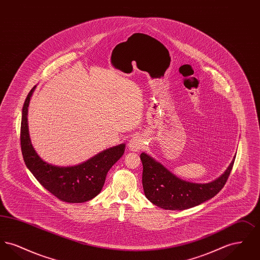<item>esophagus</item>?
Listing matches in <instances>:
<instances>
[{
    "label": "esophagus",
    "instance_id": "obj_1",
    "mask_svg": "<svg viewBox=\"0 0 260 260\" xmlns=\"http://www.w3.org/2000/svg\"><path fill=\"white\" fill-rule=\"evenodd\" d=\"M128 147L132 151H139L143 147V141L139 136H136L129 140Z\"/></svg>",
    "mask_w": 260,
    "mask_h": 260
}]
</instances>
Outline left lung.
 <instances>
[{"label":"left lung","instance_id":"obj_1","mask_svg":"<svg viewBox=\"0 0 260 260\" xmlns=\"http://www.w3.org/2000/svg\"><path fill=\"white\" fill-rule=\"evenodd\" d=\"M222 175L210 183H193L182 180L168 171L160 162L142 153V185L146 198L157 207L170 210H182L196 207L214 197L222 189L234 161Z\"/></svg>","mask_w":260,"mask_h":260}]
</instances>
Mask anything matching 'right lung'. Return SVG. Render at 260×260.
Returning a JSON list of instances; mask_svg holds the SVG:
<instances>
[{
	"mask_svg": "<svg viewBox=\"0 0 260 260\" xmlns=\"http://www.w3.org/2000/svg\"><path fill=\"white\" fill-rule=\"evenodd\" d=\"M33 87L25 99L20 126V145L26 167L41 185L65 203H84L98 196L112 166L124 154V144L102 151L87 161L74 167H56L43 161L31 144L27 113Z\"/></svg>",
	"mask_w": 260,
	"mask_h": 260,
	"instance_id": "1",
	"label": "right lung"
}]
</instances>
